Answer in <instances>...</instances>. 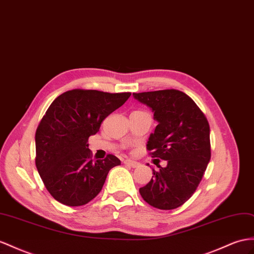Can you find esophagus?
<instances>
[{
	"mask_svg": "<svg viewBox=\"0 0 254 254\" xmlns=\"http://www.w3.org/2000/svg\"><path fill=\"white\" fill-rule=\"evenodd\" d=\"M125 164H126V165H128V166H132V167H137V166L139 165L138 162L132 161V160H129V159L125 160Z\"/></svg>",
	"mask_w": 254,
	"mask_h": 254,
	"instance_id": "obj_1",
	"label": "esophagus"
}]
</instances>
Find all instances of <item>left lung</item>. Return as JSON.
<instances>
[{
	"label": "left lung",
	"instance_id": "left-lung-1",
	"mask_svg": "<svg viewBox=\"0 0 254 254\" xmlns=\"http://www.w3.org/2000/svg\"><path fill=\"white\" fill-rule=\"evenodd\" d=\"M149 106L159 125L149 137L147 149L159 167L139 189L145 201L158 209L184 205L200 183L210 161V128L205 115L189 95L167 89L133 93ZM165 159L168 165H157Z\"/></svg>",
	"mask_w": 254,
	"mask_h": 254
}]
</instances>
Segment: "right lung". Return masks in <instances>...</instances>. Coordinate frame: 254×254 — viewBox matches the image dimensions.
Returning <instances> with one entry per match:
<instances>
[{"label":"right lung","mask_w":254,"mask_h":254,"mask_svg":"<svg viewBox=\"0 0 254 254\" xmlns=\"http://www.w3.org/2000/svg\"><path fill=\"white\" fill-rule=\"evenodd\" d=\"M129 95L74 89L48 107L36 128L35 164L46 189L59 203L73 207L88 204L101 192L108 172L121 164L113 154L94 161L88 139Z\"/></svg>","instance_id":"obj_1"}]
</instances>
